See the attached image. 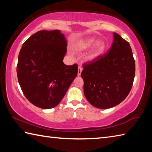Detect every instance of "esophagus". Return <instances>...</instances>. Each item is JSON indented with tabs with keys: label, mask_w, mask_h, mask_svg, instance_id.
<instances>
[{
	"label": "esophagus",
	"mask_w": 152,
	"mask_h": 152,
	"mask_svg": "<svg viewBox=\"0 0 152 152\" xmlns=\"http://www.w3.org/2000/svg\"><path fill=\"white\" fill-rule=\"evenodd\" d=\"M82 71V67L78 66V76H80V75H81Z\"/></svg>",
	"instance_id": "obj_1"
}]
</instances>
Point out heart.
<instances>
[{
	"label": "heart",
	"instance_id": "heart-1",
	"mask_svg": "<svg viewBox=\"0 0 152 152\" xmlns=\"http://www.w3.org/2000/svg\"><path fill=\"white\" fill-rule=\"evenodd\" d=\"M91 47L86 56V60L88 61H93L103 54L106 43L103 40H97L94 37H85L79 39L74 43L72 49L77 52H82Z\"/></svg>",
	"mask_w": 152,
	"mask_h": 152
}]
</instances>
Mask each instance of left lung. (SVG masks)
<instances>
[{
    "label": "left lung",
    "instance_id": "8db88e82",
    "mask_svg": "<svg viewBox=\"0 0 152 152\" xmlns=\"http://www.w3.org/2000/svg\"><path fill=\"white\" fill-rule=\"evenodd\" d=\"M135 63L127 41L113 33V42L106 55L84 65L81 76L87 101L98 109L120 104L132 89Z\"/></svg>",
    "mask_w": 152,
    "mask_h": 152
}]
</instances>
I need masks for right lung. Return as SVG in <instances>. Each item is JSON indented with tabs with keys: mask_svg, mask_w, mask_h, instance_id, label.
I'll return each instance as SVG.
<instances>
[{
	"mask_svg": "<svg viewBox=\"0 0 152 152\" xmlns=\"http://www.w3.org/2000/svg\"><path fill=\"white\" fill-rule=\"evenodd\" d=\"M66 48L65 35L60 30L39 31L23 44L18 58V81L35 106L43 109L57 106L76 77V64L63 62Z\"/></svg>",
	"mask_w": 152,
	"mask_h": 152,
	"instance_id": "obj_1",
	"label": "right lung"
}]
</instances>
